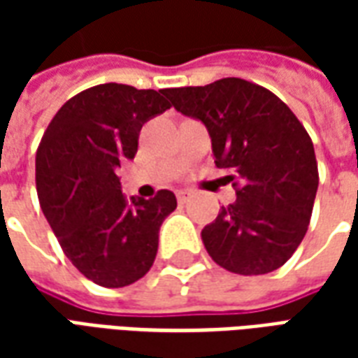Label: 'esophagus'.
Returning <instances> with one entry per match:
<instances>
[{
    "label": "esophagus",
    "mask_w": 358,
    "mask_h": 358,
    "mask_svg": "<svg viewBox=\"0 0 358 358\" xmlns=\"http://www.w3.org/2000/svg\"><path fill=\"white\" fill-rule=\"evenodd\" d=\"M176 199H178V203H186L189 199V192L187 189H178L176 192Z\"/></svg>",
    "instance_id": "obj_1"
}]
</instances>
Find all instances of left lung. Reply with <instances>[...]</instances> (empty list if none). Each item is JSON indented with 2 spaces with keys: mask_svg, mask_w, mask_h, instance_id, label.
Instances as JSON below:
<instances>
[{
  "mask_svg": "<svg viewBox=\"0 0 358 358\" xmlns=\"http://www.w3.org/2000/svg\"><path fill=\"white\" fill-rule=\"evenodd\" d=\"M163 95L207 126L215 164L228 172L238 195L203 228L207 253L243 276L280 268L307 234L318 187L305 126L278 95L243 78L163 90Z\"/></svg>",
  "mask_w": 358,
  "mask_h": 358,
  "instance_id": "1",
  "label": "left lung"
}]
</instances>
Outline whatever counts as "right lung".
Segmentation results:
<instances>
[{
	"label": "right lung",
	"instance_id": "right-lung-1",
	"mask_svg": "<svg viewBox=\"0 0 358 358\" xmlns=\"http://www.w3.org/2000/svg\"><path fill=\"white\" fill-rule=\"evenodd\" d=\"M166 109L163 90L99 84L71 97L38 145L43 215L63 253L94 284L124 287L155 261L159 228L176 209V197L161 189L128 205L117 171L136 155L141 126Z\"/></svg>",
	"mask_w": 358,
	"mask_h": 358
}]
</instances>
